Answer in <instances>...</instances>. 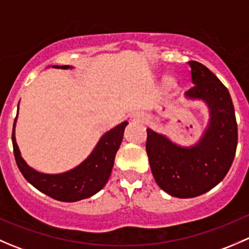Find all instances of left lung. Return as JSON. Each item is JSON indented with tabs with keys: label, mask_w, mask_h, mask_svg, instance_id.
Segmentation results:
<instances>
[{
	"label": "left lung",
	"mask_w": 249,
	"mask_h": 249,
	"mask_svg": "<svg viewBox=\"0 0 249 249\" xmlns=\"http://www.w3.org/2000/svg\"><path fill=\"white\" fill-rule=\"evenodd\" d=\"M192 88L188 99L202 100L210 123L193 147H180L166 136L147 129V150L157 184L171 196L188 199L205 194L227 176L237 147V123L232 100L225 85L197 61H189Z\"/></svg>",
	"instance_id": "left-lung-1"
}]
</instances>
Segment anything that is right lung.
Returning <instances> with one entry per match:
<instances>
[{"mask_svg":"<svg viewBox=\"0 0 249 249\" xmlns=\"http://www.w3.org/2000/svg\"><path fill=\"white\" fill-rule=\"evenodd\" d=\"M54 67L64 70L71 69L69 65ZM16 122L17 118L14 120V127ZM126 125L127 122H123L110 129L101 137L91 154L82 164L59 175L38 172L25 162L20 155L13 127L12 142L17 165L27 182L53 199L64 202H74L87 199L100 192L108 180L114 164L115 154L120 147Z\"/></svg>","mask_w":249,"mask_h":249,"instance_id":"right-lung-1","label":"right lung"}]
</instances>
